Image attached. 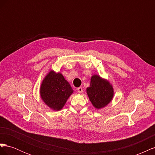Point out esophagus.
Wrapping results in <instances>:
<instances>
[{
  "label": "esophagus",
  "mask_w": 155,
  "mask_h": 155,
  "mask_svg": "<svg viewBox=\"0 0 155 155\" xmlns=\"http://www.w3.org/2000/svg\"><path fill=\"white\" fill-rule=\"evenodd\" d=\"M78 92L79 93V94H81V93H82L83 92V88L82 87H79V88H78Z\"/></svg>",
  "instance_id": "obj_1"
}]
</instances>
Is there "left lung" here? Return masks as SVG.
<instances>
[{
    "instance_id": "obj_1",
    "label": "left lung",
    "mask_w": 155,
    "mask_h": 155,
    "mask_svg": "<svg viewBox=\"0 0 155 155\" xmlns=\"http://www.w3.org/2000/svg\"><path fill=\"white\" fill-rule=\"evenodd\" d=\"M87 93L92 104L97 109L109 104L114 96L113 87L110 83L97 75L92 76Z\"/></svg>"
}]
</instances>
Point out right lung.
<instances>
[{"instance_id":"1","label":"right lung","mask_w":155,"mask_h":155,"mask_svg":"<svg viewBox=\"0 0 155 155\" xmlns=\"http://www.w3.org/2000/svg\"><path fill=\"white\" fill-rule=\"evenodd\" d=\"M74 91L61 73L51 70L42 82L40 88L41 99L54 110H60Z\"/></svg>"}]
</instances>
